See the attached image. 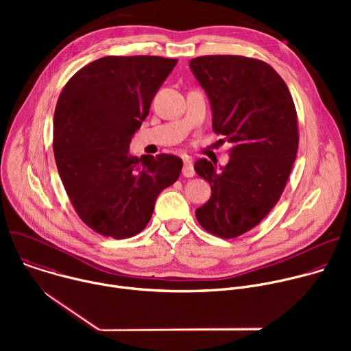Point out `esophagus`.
<instances>
[{"instance_id":"34e87169","label":"esophagus","mask_w":351,"mask_h":351,"mask_svg":"<svg viewBox=\"0 0 351 351\" xmlns=\"http://www.w3.org/2000/svg\"><path fill=\"white\" fill-rule=\"evenodd\" d=\"M183 176L184 178H193L194 176V168H193V164L191 161H184V165H183V171H182Z\"/></svg>"}]
</instances>
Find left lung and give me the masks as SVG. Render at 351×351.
<instances>
[{
    "mask_svg": "<svg viewBox=\"0 0 351 351\" xmlns=\"http://www.w3.org/2000/svg\"><path fill=\"white\" fill-rule=\"evenodd\" d=\"M213 107V129L233 144L221 171L206 158L194 164L211 186L195 210L208 233L234 239L257 226L286 187L298 147L291 94L267 62L243 56H204L190 61Z\"/></svg>",
    "mask_w": 351,
    "mask_h": 351,
    "instance_id": "8db88e82",
    "label": "left lung"
}]
</instances>
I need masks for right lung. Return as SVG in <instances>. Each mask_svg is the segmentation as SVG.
<instances>
[{
  "mask_svg": "<svg viewBox=\"0 0 351 351\" xmlns=\"http://www.w3.org/2000/svg\"><path fill=\"white\" fill-rule=\"evenodd\" d=\"M176 62L154 56L104 57L79 69L60 94L56 164L76 214L98 234L140 233L158 194L182 172L176 156L129 153L133 133Z\"/></svg>",
  "mask_w": 351,
  "mask_h": 351,
  "instance_id": "1",
  "label": "right lung"
}]
</instances>
